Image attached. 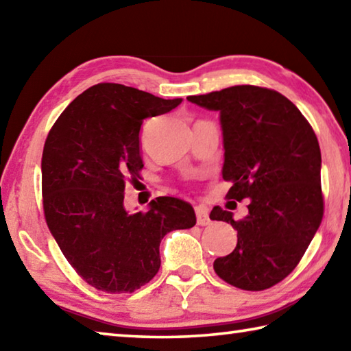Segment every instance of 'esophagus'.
Listing matches in <instances>:
<instances>
[{"label": "esophagus", "instance_id": "1", "mask_svg": "<svg viewBox=\"0 0 351 351\" xmlns=\"http://www.w3.org/2000/svg\"><path fill=\"white\" fill-rule=\"evenodd\" d=\"M195 212H197V223L199 226L210 224V217H209V212H207L206 207H197Z\"/></svg>", "mask_w": 351, "mask_h": 351}]
</instances>
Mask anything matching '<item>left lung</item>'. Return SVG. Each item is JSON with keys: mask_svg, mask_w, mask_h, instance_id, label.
Wrapping results in <instances>:
<instances>
[{"mask_svg": "<svg viewBox=\"0 0 351 351\" xmlns=\"http://www.w3.org/2000/svg\"><path fill=\"white\" fill-rule=\"evenodd\" d=\"M187 100L219 112L223 180L234 182L228 198L249 201L239 221L232 212L212 209L210 219L232 224L239 239L213 269L246 291L274 287L304 257L322 221L316 134L291 100L268 88L239 85Z\"/></svg>", "mask_w": 351, "mask_h": 351, "instance_id": "obj_1", "label": "left lung"}]
</instances>
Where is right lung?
I'll use <instances>...</instances> for the list:
<instances>
[{"label": "right lung", "instance_id": "obj_1", "mask_svg": "<svg viewBox=\"0 0 351 351\" xmlns=\"http://www.w3.org/2000/svg\"><path fill=\"white\" fill-rule=\"evenodd\" d=\"M119 83H99L68 105L51 128L41 158L47 228L83 280L105 293H133L158 274L159 245L176 229L197 223L193 207L173 197L128 212V178L144 167L139 132L147 117L176 108Z\"/></svg>", "mask_w": 351, "mask_h": 351}]
</instances>
